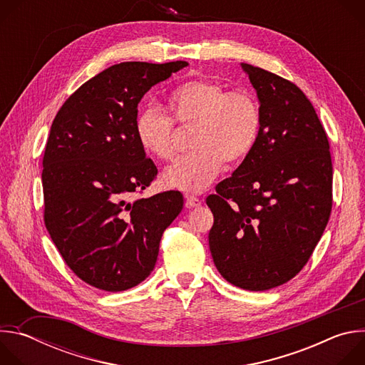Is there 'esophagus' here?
I'll use <instances>...</instances> for the list:
<instances>
[{"mask_svg":"<svg viewBox=\"0 0 365 365\" xmlns=\"http://www.w3.org/2000/svg\"><path fill=\"white\" fill-rule=\"evenodd\" d=\"M185 199H186V206H187V207H199V206L202 205L200 199L196 197V196H193V195L186 193V195H185Z\"/></svg>","mask_w":365,"mask_h":365,"instance_id":"34e87169","label":"esophagus"}]
</instances>
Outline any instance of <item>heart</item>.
<instances>
[{
  "mask_svg": "<svg viewBox=\"0 0 365 365\" xmlns=\"http://www.w3.org/2000/svg\"><path fill=\"white\" fill-rule=\"evenodd\" d=\"M173 118L190 128L193 150L182 154L166 170L165 186L200 192L218 176L222 165L235 166L252 151L262 127L255 98L244 91H230L214 81L195 79L180 85L169 96ZM135 138L141 150L155 159L175 154V122L155 106H147L135 117Z\"/></svg>",
  "mask_w": 365,
  "mask_h": 365,
  "instance_id": "1",
  "label": "heart"
}]
</instances>
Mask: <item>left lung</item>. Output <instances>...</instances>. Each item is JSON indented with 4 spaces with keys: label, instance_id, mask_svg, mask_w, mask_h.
<instances>
[{
    "label": "left lung",
    "instance_id": "8db88e82",
    "mask_svg": "<svg viewBox=\"0 0 365 365\" xmlns=\"http://www.w3.org/2000/svg\"><path fill=\"white\" fill-rule=\"evenodd\" d=\"M259 99L252 151L206 197L214 214L210 248L231 284L262 292L309 262L332 210L329 141L310 101L293 82L242 65Z\"/></svg>",
    "mask_w": 365,
    "mask_h": 365
}]
</instances>
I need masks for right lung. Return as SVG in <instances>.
Returning a JSON list of instances; mask_svg holds the SVG:
<instances>
[{"label": "right lung", "mask_w": 365, "mask_h": 365, "mask_svg": "<svg viewBox=\"0 0 365 365\" xmlns=\"http://www.w3.org/2000/svg\"><path fill=\"white\" fill-rule=\"evenodd\" d=\"M187 62H123L79 86L58 111L43 155L44 225L85 283L121 292L154 269L165 230L183 207L179 190L135 197L158 178L134 121L143 95Z\"/></svg>", "instance_id": "obj_1"}]
</instances>
